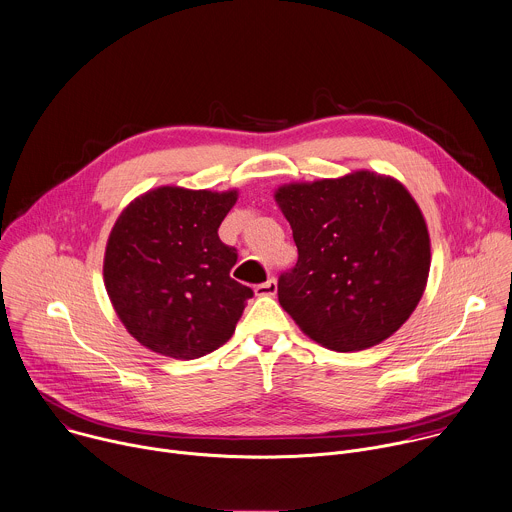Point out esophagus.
I'll return each instance as SVG.
<instances>
[{"label": "esophagus", "mask_w": 512, "mask_h": 512, "mask_svg": "<svg viewBox=\"0 0 512 512\" xmlns=\"http://www.w3.org/2000/svg\"><path fill=\"white\" fill-rule=\"evenodd\" d=\"M276 290H278V282H276L274 278H268L266 282H262V284H256V286H254L256 296H274V294H276Z\"/></svg>", "instance_id": "esophagus-1"}]
</instances>
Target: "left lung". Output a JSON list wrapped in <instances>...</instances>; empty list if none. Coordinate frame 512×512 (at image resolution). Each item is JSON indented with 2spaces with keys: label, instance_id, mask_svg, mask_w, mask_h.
Wrapping results in <instances>:
<instances>
[{
  "label": "left lung",
  "instance_id": "left-lung-1",
  "mask_svg": "<svg viewBox=\"0 0 512 512\" xmlns=\"http://www.w3.org/2000/svg\"><path fill=\"white\" fill-rule=\"evenodd\" d=\"M298 248L278 300L300 331L349 353L389 339L412 317L430 274V234L412 193L359 169L274 191Z\"/></svg>",
  "mask_w": 512,
  "mask_h": 512
}]
</instances>
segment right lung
<instances>
[{
	"label": "right lung",
	"instance_id": "obj_1",
	"mask_svg": "<svg viewBox=\"0 0 512 512\" xmlns=\"http://www.w3.org/2000/svg\"><path fill=\"white\" fill-rule=\"evenodd\" d=\"M236 201L238 189L161 185L117 218L105 288L125 329L153 353L197 359L234 335L252 290L230 276L238 254L218 228Z\"/></svg>",
	"mask_w": 512,
	"mask_h": 512
}]
</instances>
